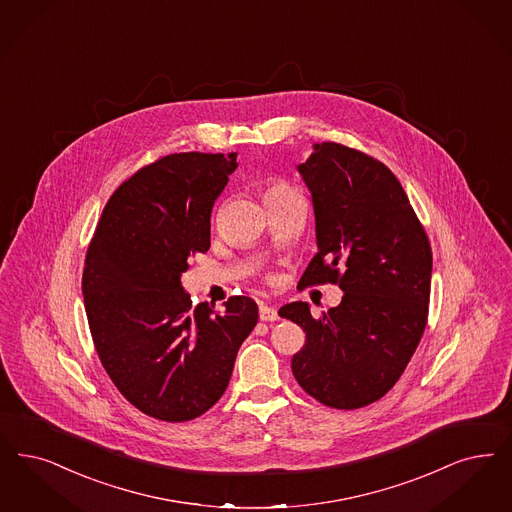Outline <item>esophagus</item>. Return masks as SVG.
<instances>
[{
    "mask_svg": "<svg viewBox=\"0 0 512 512\" xmlns=\"http://www.w3.org/2000/svg\"><path fill=\"white\" fill-rule=\"evenodd\" d=\"M259 318H261L263 322H276L280 316H278V310H276V308L261 305V307H259Z\"/></svg>",
    "mask_w": 512,
    "mask_h": 512,
    "instance_id": "1",
    "label": "esophagus"
}]
</instances>
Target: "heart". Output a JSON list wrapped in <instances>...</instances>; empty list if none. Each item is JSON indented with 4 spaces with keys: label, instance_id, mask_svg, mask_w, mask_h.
I'll list each match as a JSON object with an SVG mask.
<instances>
[{
    "label": "heart",
    "instance_id": "heart-1",
    "mask_svg": "<svg viewBox=\"0 0 512 512\" xmlns=\"http://www.w3.org/2000/svg\"><path fill=\"white\" fill-rule=\"evenodd\" d=\"M287 190H293V188H291L289 184L274 181V183H270L266 186L265 198L266 196H274V194H282V192H287Z\"/></svg>",
    "mask_w": 512,
    "mask_h": 512
}]
</instances>
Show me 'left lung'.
Instances as JSON below:
<instances>
[{
    "label": "left lung",
    "instance_id": "obj_1",
    "mask_svg": "<svg viewBox=\"0 0 512 512\" xmlns=\"http://www.w3.org/2000/svg\"><path fill=\"white\" fill-rule=\"evenodd\" d=\"M312 194L318 253L299 286L339 284L341 305L312 318L303 301L280 316L307 333L291 369L324 406L358 409L385 396L429 316L432 251L389 167L343 144H314L297 165Z\"/></svg>",
    "mask_w": 512,
    "mask_h": 512
}]
</instances>
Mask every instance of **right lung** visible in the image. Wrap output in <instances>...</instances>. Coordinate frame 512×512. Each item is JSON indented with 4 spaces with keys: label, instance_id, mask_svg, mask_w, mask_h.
<instances>
[{
    "label": "right lung",
    "instance_id": "right-lung-1",
    "mask_svg": "<svg viewBox=\"0 0 512 512\" xmlns=\"http://www.w3.org/2000/svg\"><path fill=\"white\" fill-rule=\"evenodd\" d=\"M236 152H181L139 169L112 194L89 244L82 291L91 337L112 383L169 423L200 417L225 392L259 318L236 295L192 307L181 274L211 246V209Z\"/></svg>",
    "mask_w": 512,
    "mask_h": 512
}]
</instances>
